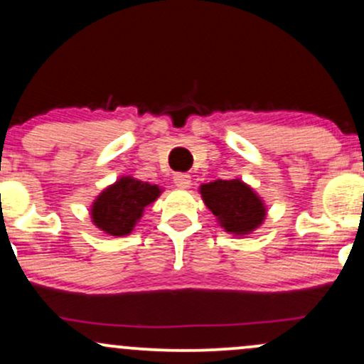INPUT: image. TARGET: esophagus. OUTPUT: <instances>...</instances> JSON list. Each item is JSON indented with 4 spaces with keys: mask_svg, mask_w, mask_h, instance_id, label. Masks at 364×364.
I'll return each instance as SVG.
<instances>
[{
    "mask_svg": "<svg viewBox=\"0 0 364 364\" xmlns=\"http://www.w3.org/2000/svg\"><path fill=\"white\" fill-rule=\"evenodd\" d=\"M173 181L178 188L185 190V188H190V185H191V176H190V174H186V173H176V174H174Z\"/></svg>",
    "mask_w": 364,
    "mask_h": 364,
    "instance_id": "34e87169",
    "label": "esophagus"
}]
</instances>
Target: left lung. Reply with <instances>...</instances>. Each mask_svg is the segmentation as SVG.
Masks as SVG:
<instances>
[{
  "label": "left lung",
  "mask_w": 364,
  "mask_h": 364,
  "mask_svg": "<svg viewBox=\"0 0 364 364\" xmlns=\"http://www.w3.org/2000/svg\"><path fill=\"white\" fill-rule=\"evenodd\" d=\"M203 202L228 232L245 236L265 219L262 198L240 179H217L200 186Z\"/></svg>",
  "instance_id": "1"
}]
</instances>
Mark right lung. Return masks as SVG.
Returning <instances> with one entry per match:
<instances>
[{
    "label": "right lung",
    "instance_id": "right-lung-1",
    "mask_svg": "<svg viewBox=\"0 0 364 364\" xmlns=\"http://www.w3.org/2000/svg\"><path fill=\"white\" fill-rule=\"evenodd\" d=\"M161 195L157 185L132 176L118 179L102 191L90 208L92 223L111 236H127L144 214V208Z\"/></svg>",
    "mask_w": 364,
    "mask_h": 364
}]
</instances>
